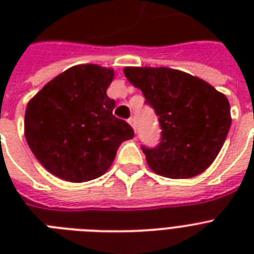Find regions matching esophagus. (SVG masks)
<instances>
[{
  "label": "esophagus",
  "mask_w": 254,
  "mask_h": 254,
  "mask_svg": "<svg viewBox=\"0 0 254 254\" xmlns=\"http://www.w3.org/2000/svg\"><path fill=\"white\" fill-rule=\"evenodd\" d=\"M127 123L130 124V127H133V129H134V130H135V120L133 119V117H130V119L127 120Z\"/></svg>",
  "instance_id": "34e87169"
}]
</instances>
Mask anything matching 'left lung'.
I'll return each instance as SVG.
<instances>
[{"instance_id": "1", "label": "left lung", "mask_w": 254, "mask_h": 254, "mask_svg": "<svg viewBox=\"0 0 254 254\" xmlns=\"http://www.w3.org/2000/svg\"><path fill=\"white\" fill-rule=\"evenodd\" d=\"M131 84L142 91L161 125V142L142 147L158 175L196 177L211 166L231 127L228 99L207 81L167 67H125Z\"/></svg>"}]
</instances>
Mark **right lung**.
Masks as SVG:
<instances>
[{
	"label": "right lung",
	"instance_id": "obj_1",
	"mask_svg": "<svg viewBox=\"0 0 254 254\" xmlns=\"http://www.w3.org/2000/svg\"><path fill=\"white\" fill-rule=\"evenodd\" d=\"M112 68L79 64L49 81L25 113V137L35 158L63 181L81 183L101 177L120 145L134 137L127 121L113 116L107 89Z\"/></svg>",
	"mask_w": 254,
	"mask_h": 254
}]
</instances>
